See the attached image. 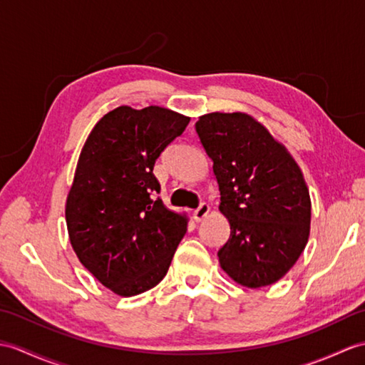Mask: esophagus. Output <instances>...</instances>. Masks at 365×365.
<instances>
[{"mask_svg":"<svg viewBox=\"0 0 365 365\" xmlns=\"http://www.w3.org/2000/svg\"><path fill=\"white\" fill-rule=\"evenodd\" d=\"M208 213H210V207L207 205V203H200L199 208H197V210H194V213H192L194 221H196V222H200L202 219L205 217Z\"/></svg>","mask_w":365,"mask_h":365,"instance_id":"obj_1","label":"esophagus"}]
</instances>
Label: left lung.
Returning <instances> with one entry per match:
<instances>
[{"label": "left lung", "mask_w": 365, "mask_h": 365, "mask_svg": "<svg viewBox=\"0 0 365 365\" xmlns=\"http://www.w3.org/2000/svg\"><path fill=\"white\" fill-rule=\"evenodd\" d=\"M196 132L221 191L230 238L217 252L233 282L257 289L283 278L307 247L311 197L291 152L252 115L199 116Z\"/></svg>", "instance_id": "obj_1"}]
</instances>
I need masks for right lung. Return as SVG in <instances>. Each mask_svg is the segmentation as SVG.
Returning a JSON list of instances; mask_svg holds the SVG:
<instances>
[{
    "label": "right lung",
    "instance_id": "1",
    "mask_svg": "<svg viewBox=\"0 0 365 365\" xmlns=\"http://www.w3.org/2000/svg\"><path fill=\"white\" fill-rule=\"evenodd\" d=\"M191 118L149 106L116 107L93 127L66 196L71 247L98 282L121 297L157 286L188 217L155 199V160Z\"/></svg>",
    "mask_w": 365,
    "mask_h": 365
}]
</instances>
